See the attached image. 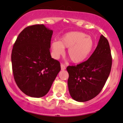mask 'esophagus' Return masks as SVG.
Returning <instances> with one entry per match:
<instances>
[{"instance_id": "obj_1", "label": "esophagus", "mask_w": 123, "mask_h": 123, "mask_svg": "<svg viewBox=\"0 0 123 123\" xmlns=\"http://www.w3.org/2000/svg\"><path fill=\"white\" fill-rule=\"evenodd\" d=\"M61 70H64V69H65V68H66L65 65L62 64H61Z\"/></svg>"}]
</instances>
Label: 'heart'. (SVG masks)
Here are the masks:
<instances>
[{"mask_svg":"<svg viewBox=\"0 0 123 123\" xmlns=\"http://www.w3.org/2000/svg\"><path fill=\"white\" fill-rule=\"evenodd\" d=\"M53 54L58 58L64 53V48H68V56L73 62L79 64L85 61L94 48V42L85 33L71 31L65 33L60 40L54 41L51 44Z\"/></svg>","mask_w":123,"mask_h":123,"instance_id":"obj_1","label":"heart"}]
</instances>
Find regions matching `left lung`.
Returning <instances> with one entry per match:
<instances>
[{
  "instance_id": "obj_1",
  "label": "left lung",
  "mask_w": 123,
  "mask_h": 123,
  "mask_svg": "<svg viewBox=\"0 0 123 123\" xmlns=\"http://www.w3.org/2000/svg\"><path fill=\"white\" fill-rule=\"evenodd\" d=\"M112 67L108 41L103 35L90 58L83 62L67 68L68 86L73 99L86 102L96 97L104 87Z\"/></svg>"
}]
</instances>
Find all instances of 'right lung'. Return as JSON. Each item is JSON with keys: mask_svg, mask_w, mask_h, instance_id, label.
I'll return each instance as SVG.
<instances>
[{"mask_svg": "<svg viewBox=\"0 0 123 123\" xmlns=\"http://www.w3.org/2000/svg\"><path fill=\"white\" fill-rule=\"evenodd\" d=\"M53 31L43 24L28 26L16 40L11 55L15 81L27 96L41 98L50 90L61 70L50 52Z\"/></svg>", "mask_w": 123, "mask_h": 123, "instance_id": "add662e5", "label": "right lung"}]
</instances>
